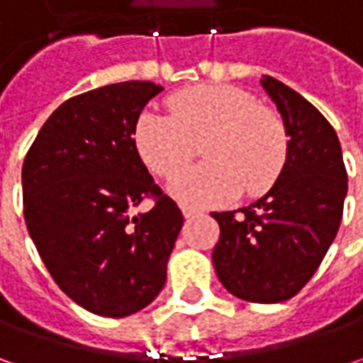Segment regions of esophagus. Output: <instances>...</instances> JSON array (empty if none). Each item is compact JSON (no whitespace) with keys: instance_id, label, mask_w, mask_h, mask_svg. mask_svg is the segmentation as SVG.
Returning <instances> with one entry per match:
<instances>
[{"instance_id":"esophagus-1","label":"esophagus","mask_w":363,"mask_h":363,"mask_svg":"<svg viewBox=\"0 0 363 363\" xmlns=\"http://www.w3.org/2000/svg\"><path fill=\"white\" fill-rule=\"evenodd\" d=\"M182 212H184V218H194L200 214V210H196V208H188V206H184V208H182Z\"/></svg>"}]
</instances>
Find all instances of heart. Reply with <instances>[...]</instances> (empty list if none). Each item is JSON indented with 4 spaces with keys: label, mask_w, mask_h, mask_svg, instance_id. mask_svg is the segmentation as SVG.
<instances>
[{
    "label": "heart",
    "mask_w": 363,
    "mask_h": 363,
    "mask_svg": "<svg viewBox=\"0 0 363 363\" xmlns=\"http://www.w3.org/2000/svg\"><path fill=\"white\" fill-rule=\"evenodd\" d=\"M169 117L143 113L133 131L137 153L160 177H173L202 145L208 160L172 179L169 194L186 206H212L240 189L260 194L281 174L286 131L281 117L257 105L250 92L228 84H202L169 99Z\"/></svg>",
    "instance_id": "obj_1"
}]
</instances>
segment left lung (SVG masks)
Returning <instances> with one entry per match:
<instances>
[{
    "mask_svg": "<svg viewBox=\"0 0 363 363\" xmlns=\"http://www.w3.org/2000/svg\"><path fill=\"white\" fill-rule=\"evenodd\" d=\"M260 82L285 123V165L260 200L212 212L220 226L212 260L234 297L281 303L309 283L328 255L342 224L347 172L329 121L281 80Z\"/></svg>",
    "mask_w": 363,
    "mask_h": 363,
    "instance_id": "1",
    "label": "left lung"
}]
</instances>
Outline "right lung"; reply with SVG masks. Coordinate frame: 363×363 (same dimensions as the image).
<instances>
[{"label":"right lung","mask_w":363,"mask_h":363,"mask_svg":"<svg viewBox=\"0 0 363 363\" xmlns=\"http://www.w3.org/2000/svg\"><path fill=\"white\" fill-rule=\"evenodd\" d=\"M163 91L129 80L82 92L40 129L21 167L23 218L54 283L86 311L127 317L160 295L184 216L133 141ZM145 197L154 208L130 216Z\"/></svg>","instance_id":"obj_1"}]
</instances>
